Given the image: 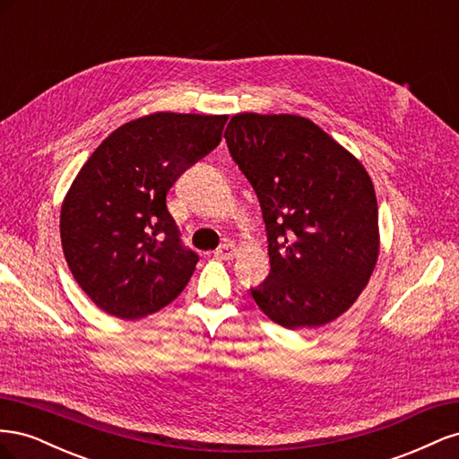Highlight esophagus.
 Returning a JSON list of instances; mask_svg holds the SVG:
<instances>
[{"instance_id": "obj_1", "label": "esophagus", "mask_w": 459, "mask_h": 459, "mask_svg": "<svg viewBox=\"0 0 459 459\" xmlns=\"http://www.w3.org/2000/svg\"><path fill=\"white\" fill-rule=\"evenodd\" d=\"M235 253H238V248H235L231 243H224L214 251V255L221 260H231L235 256Z\"/></svg>"}]
</instances>
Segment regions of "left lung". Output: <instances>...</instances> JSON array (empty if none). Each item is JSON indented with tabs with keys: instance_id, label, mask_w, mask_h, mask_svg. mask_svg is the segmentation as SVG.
<instances>
[{
	"instance_id": "1",
	"label": "left lung",
	"mask_w": 459,
	"mask_h": 459,
	"mask_svg": "<svg viewBox=\"0 0 459 459\" xmlns=\"http://www.w3.org/2000/svg\"><path fill=\"white\" fill-rule=\"evenodd\" d=\"M224 137L268 233L272 268L251 289L258 308L287 329L337 319L379 255L377 199L362 162L297 115H235Z\"/></svg>"
}]
</instances>
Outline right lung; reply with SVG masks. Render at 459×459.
I'll list each match as a JSON object with an SVG mask.
<instances>
[{
    "label": "right lung",
    "instance_id": "1",
    "mask_svg": "<svg viewBox=\"0 0 459 459\" xmlns=\"http://www.w3.org/2000/svg\"><path fill=\"white\" fill-rule=\"evenodd\" d=\"M226 115L155 113L117 128L82 166L61 206L68 268L103 312L155 314L199 262L184 247L166 193L220 142Z\"/></svg>",
    "mask_w": 459,
    "mask_h": 459
}]
</instances>
